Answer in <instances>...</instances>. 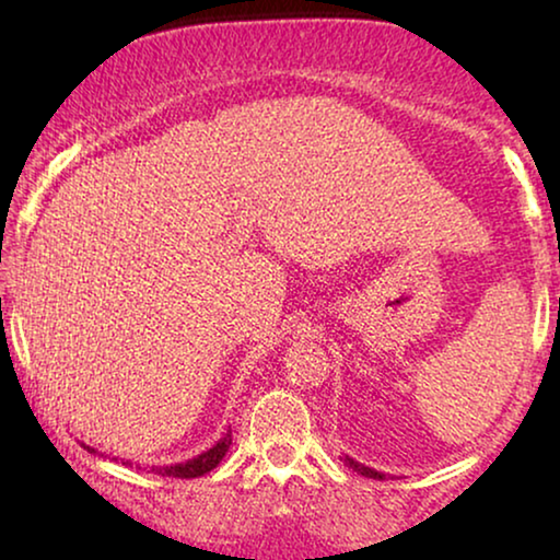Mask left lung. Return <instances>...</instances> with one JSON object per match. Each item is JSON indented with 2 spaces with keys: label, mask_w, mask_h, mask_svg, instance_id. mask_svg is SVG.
I'll return each mask as SVG.
<instances>
[{
  "label": "left lung",
  "mask_w": 560,
  "mask_h": 560,
  "mask_svg": "<svg viewBox=\"0 0 560 560\" xmlns=\"http://www.w3.org/2000/svg\"><path fill=\"white\" fill-rule=\"evenodd\" d=\"M343 464H347L349 469H354L357 474H362V477H370V479H385V474L377 471V469H370V466H364V464H359V462H354V458H351V456H343Z\"/></svg>",
  "instance_id": "left-lung-1"
}]
</instances>
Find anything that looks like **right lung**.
<instances>
[{
	"label": "right lung",
	"mask_w": 560,
	"mask_h": 560,
	"mask_svg": "<svg viewBox=\"0 0 560 560\" xmlns=\"http://www.w3.org/2000/svg\"><path fill=\"white\" fill-rule=\"evenodd\" d=\"M229 446H232V431L224 433V439H219L217 443L209 451H203V454H198L194 458H188V462H180V464H171V466H152L150 471L160 474V477H178V479H194V477H203L206 471L217 469V464L221 458L226 456ZM89 448L91 454H96L91 446H83ZM121 464H132V462H121Z\"/></svg>",
	"instance_id": "obj_1"
}]
</instances>
